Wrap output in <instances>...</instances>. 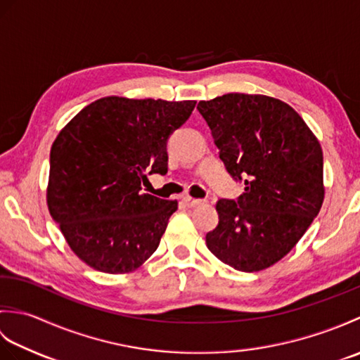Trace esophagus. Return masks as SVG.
<instances>
[{
  "label": "esophagus",
  "instance_id": "obj_1",
  "mask_svg": "<svg viewBox=\"0 0 360 360\" xmlns=\"http://www.w3.org/2000/svg\"><path fill=\"white\" fill-rule=\"evenodd\" d=\"M182 202H184L186 207H198V205H202L204 201L202 200H196V198L192 196H182Z\"/></svg>",
  "mask_w": 360,
  "mask_h": 360
}]
</instances>
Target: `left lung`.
<instances>
[{
	"instance_id": "obj_1",
	"label": "left lung",
	"mask_w": 360,
	"mask_h": 360,
	"mask_svg": "<svg viewBox=\"0 0 360 360\" xmlns=\"http://www.w3.org/2000/svg\"><path fill=\"white\" fill-rule=\"evenodd\" d=\"M219 158L244 179L238 201L219 200V223L205 236L218 259L257 272L288 255L325 200L320 142L292 106L263 94L201 101Z\"/></svg>"
}]
</instances>
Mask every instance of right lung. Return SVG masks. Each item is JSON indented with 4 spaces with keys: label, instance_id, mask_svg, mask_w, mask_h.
<instances>
[{
    "label": "right lung",
    "instance_id": "right-lung-1",
    "mask_svg": "<svg viewBox=\"0 0 360 360\" xmlns=\"http://www.w3.org/2000/svg\"><path fill=\"white\" fill-rule=\"evenodd\" d=\"M196 102L102 97L68 122L51 148L46 202L71 250L105 274L155 254L178 201L142 192L167 173V139Z\"/></svg>",
    "mask_w": 360,
    "mask_h": 360
}]
</instances>
